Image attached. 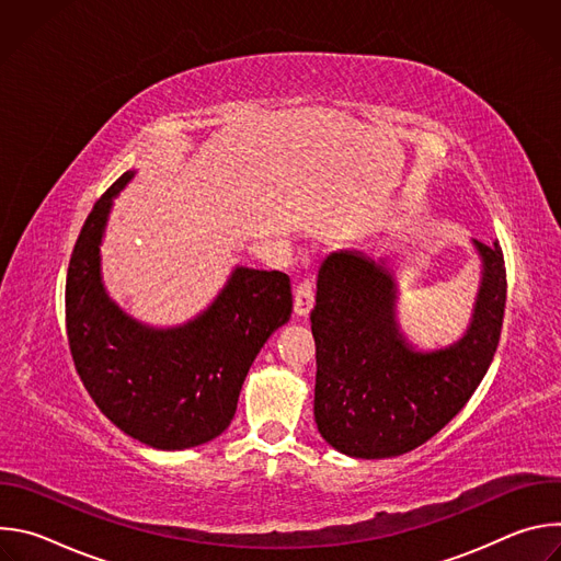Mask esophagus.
<instances>
[{"instance_id":"34e87169","label":"esophagus","mask_w":561,"mask_h":561,"mask_svg":"<svg viewBox=\"0 0 561 561\" xmlns=\"http://www.w3.org/2000/svg\"><path fill=\"white\" fill-rule=\"evenodd\" d=\"M314 306V284L312 279H301L295 288V312L306 317Z\"/></svg>"}]
</instances>
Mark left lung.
<instances>
[{
  "label": "left lung",
  "mask_w": 561,
  "mask_h": 561,
  "mask_svg": "<svg viewBox=\"0 0 561 561\" xmlns=\"http://www.w3.org/2000/svg\"><path fill=\"white\" fill-rule=\"evenodd\" d=\"M484 260L472 324L455 346L415 353L394 327L390 273L362 253H333L317 275L310 312L317 346L314 422L351 457L404 455L439 433L484 379L506 308L502 247L474 242Z\"/></svg>",
  "instance_id": "8db88e82"
}]
</instances>
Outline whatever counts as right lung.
Returning <instances> with one entry per match:
<instances>
[{
	"label": "right lung",
	"mask_w": 561,
	"mask_h": 561,
	"mask_svg": "<svg viewBox=\"0 0 561 561\" xmlns=\"http://www.w3.org/2000/svg\"><path fill=\"white\" fill-rule=\"evenodd\" d=\"M126 171L93 206L66 277V337L75 370L98 409L126 435L182 450L221 435L260 348L290 319V277L237 268L191 324L152 331L124 314L100 282V242Z\"/></svg>",
	"instance_id": "obj_1"
}]
</instances>
